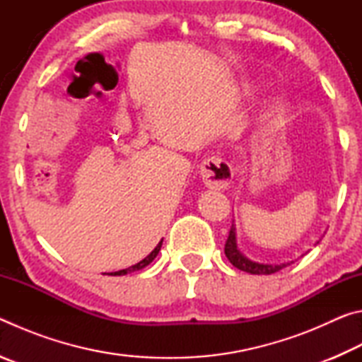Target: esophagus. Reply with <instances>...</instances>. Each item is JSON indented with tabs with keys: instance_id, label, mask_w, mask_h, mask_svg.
<instances>
[{
	"instance_id": "1",
	"label": "esophagus",
	"mask_w": 362,
	"mask_h": 362,
	"mask_svg": "<svg viewBox=\"0 0 362 362\" xmlns=\"http://www.w3.org/2000/svg\"><path fill=\"white\" fill-rule=\"evenodd\" d=\"M233 170L228 163L220 156H209L201 163V179L212 189H223L230 185Z\"/></svg>"
}]
</instances>
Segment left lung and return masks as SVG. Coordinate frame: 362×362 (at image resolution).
<instances>
[{"instance_id": "1", "label": "left lung", "mask_w": 362, "mask_h": 362, "mask_svg": "<svg viewBox=\"0 0 362 362\" xmlns=\"http://www.w3.org/2000/svg\"><path fill=\"white\" fill-rule=\"evenodd\" d=\"M225 255H226V259L230 260L233 267H236L238 269H241V272H246L250 274H272V273H276V272H279V269H283L284 267L289 265V263H279V265H272V263H259V262L249 260L247 257H244L240 252V249H238L235 225H231L228 240H226V243H225Z\"/></svg>"}]
</instances>
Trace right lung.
Returning <instances> with one entry per match:
<instances>
[{
	"label": "right lung",
	"mask_w": 362,
	"mask_h": 362,
	"mask_svg": "<svg viewBox=\"0 0 362 362\" xmlns=\"http://www.w3.org/2000/svg\"><path fill=\"white\" fill-rule=\"evenodd\" d=\"M161 246H163V240L158 243V246L151 250L150 252V255H146L144 260H140L139 263H136V265H132V267H129V268H126V269H119V272H115V273H110V274H113V276H121V274H127V273H131V272H137V269H142V268H145L146 265H150V263L155 260V257L158 255V252L159 250H161Z\"/></svg>",
	"instance_id": "add662e5"
}]
</instances>
